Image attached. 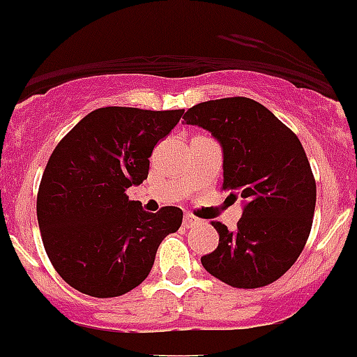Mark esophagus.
<instances>
[{
    "instance_id": "esophagus-1",
    "label": "esophagus",
    "mask_w": 357,
    "mask_h": 357,
    "mask_svg": "<svg viewBox=\"0 0 357 357\" xmlns=\"http://www.w3.org/2000/svg\"><path fill=\"white\" fill-rule=\"evenodd\" d=\"M196 222H198V219H196L195 215H191V213H185V215H184V226H185V227L195 226Z\"/></svg>"
}]
</instances>
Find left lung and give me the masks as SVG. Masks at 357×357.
Here are the masks:
<instances>
[{
    "label": "left lung",
    "mask_w": 357,
    "mask_h": 357,
    "mask_svg": "<svg viewBox=\"0 0 357 357\" xmlns=\"http://www.w3.org/2000/svg\"><path fill=\"white\" fill-rule=\"evenodd\" d=\"M184 121L219 142L222 189L229 198H243L236 229L212 222L219 245L202 257L203 268L233 287L275 282L300 257L314 219L315 181L301 142L250 98L198 103Z\"/></svg>",
    "instance_id": "8db88e82"
}]
</instances>
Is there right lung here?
Listing matches in <instances>:
<instances>
[{
    "mask_svg": "<svg viewBox=\"0 0 357 357\" xmlns=\"http://www.w3.org/2000/svg\"><path fill=\"white\" fill-rule=\"evenodd\" d=\"M182 114L98 108L54 149L36 215L47 256L73 289L94 298L135 289L151 273L159 243L181 227V208L145 212L126 189L147 178L155 144Z\"/></svg>",
    "mask_w": 357,
    "mask_h": 357,
    "instance_id": "add662e5",
    "label": "right lung"
}]
</instances>
